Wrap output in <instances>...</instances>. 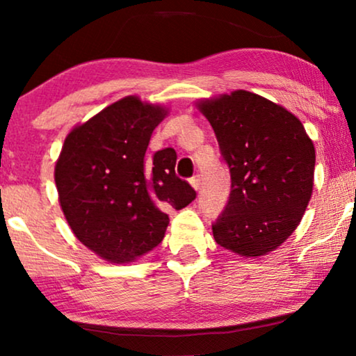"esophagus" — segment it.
<instances>
[{"label":"esophagus","instance_id":"obj_1","mask_svg":"<svg viewBox=\"0 0 356 356\" xmlns=\"http://www.w3.org/2000/svg\"><path fill=\"white\" fill-rule=\"evenodd\" d=\"M189 183H191V186L197 191V189L201 188V178H199V175H196V177H193L191 179H189Z\"/></svg>","mask_w":356,"mask_h":356}]
</instances>
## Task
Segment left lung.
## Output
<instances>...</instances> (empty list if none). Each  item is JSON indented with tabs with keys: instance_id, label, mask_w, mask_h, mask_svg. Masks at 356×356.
Here are the masks:
<instances>
[{
	"instance_id": "8db88e82",
	"label": "left lung",
	"mask_w": 356,
	"mask_h": 356,
	"mask_svg": "<svg viewBox=\"0 0 356 356\" xmlns=\"http://www.w3.org/2000/svg\"><path fill=\"white\" fill-rule=\"evenodd\" d=\"M199 110L232 179L213 238L246 257L275 250L298 227L313 193V140L295 115L246 90L202 102Z\"/></svg>"
}]
</instances>
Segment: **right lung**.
Segmentation results:
<instances>
[{
    "label": "right lung",
    "instance_id": "right-lung-1",
    "mask_svg": "<svg viewBox=\"0 0 356 356\" xmlns=\"http://www.w3.org/2000/svg\"><path fill=\"white\" fill-rule=\"evenodd\" d=\"M165 110L126 97L67 134L55 181L71 230L82 245L111 262H129L162 243L170 209L196 199L175 173L167 147L145 159Z\"/></svg>",
    "mask_w": 356,
    "mask_h": 356
}]
</instances>
